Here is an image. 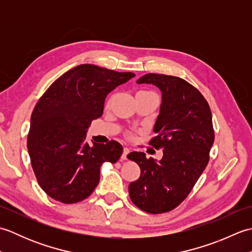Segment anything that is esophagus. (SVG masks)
Listing matches in <instances>:
<instances>
[{
  "mask_svg": "<svg viewBox=\"0 0 252 252\" xmlns=\"http://www.w3.org/2000/svg\"><path fill=\"white\" fill-rule=\"evenodd\" d=\"M130 153V149L127 148V147H125L123 148V153H122V155H121V160H126L127 158H126V156H127V154Z\"/></svg>",
  "mask_w": 252,
  "mask_h": 252,
  "instance_id": "esophagus-1",
  "label": "esophagus"
}]
</instances>
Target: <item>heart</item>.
Wrapping results in <instances>:
<instances>
[{
	"mask_svg": "<svg viewBox=\"0 0 252 252\" xmlns=\"http://www.w3.org/2000/svg\"><path fill=\"white\" fill-rule=\"evenodd\" d=\"M140 93H151V92H140Z\"/></svg>",
	"mask_w": 252,
	"mask_h": 252,
	"instance_id": "obj_1",
	"label": "heart"
}]
</instances>
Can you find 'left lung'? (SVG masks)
<instances>
[{
  "label": "left lung",
  "mask_w": 252,
  "mask_h": 252,
  "mask_svg": "<svg viewBox=\"0 0 252 252\" xmlns=\"http://www.w3.org/2000/svg\"><path fill=\"white\" fill-rule=\"evenodd\" d=\"M136 83L154 84L162 101L155 123L156 136L149 145L162 148L161 160L133 152L127 158L141 168L138 180L129 185L132 202L153 215L173 210L189 196L209 162L215 142L212 114L206 98L179 77L147 73Z\"/></svg>",
  "instance_id": "obj_1"
}]
</instances>
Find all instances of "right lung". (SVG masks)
Masks as SVG:
<instances>
[{
    "instance_id": "1",
    "label": "right lung",
    "mask_w": 252,
    "mask_h": 252,
    "mask_svg": "<svg viewBox=\"0 0 252 252\" xmlns=\"http://www.w3.org/2000/svg\"><path fill=\"white\" fill-rule=\"evenodd\" d=\"M134 76L83 63L41 96L27 147L37 183L53 199L76 203L88 198L99 182L100 165L120 158L123 148L117 141L90 146L85 136L92 120L103 115L106 96Z\"/></svg>"
}]
</instances>
